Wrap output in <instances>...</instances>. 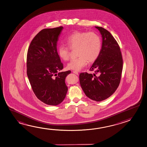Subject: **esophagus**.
<instances>
[{
  "label": "esophagus",
  "instance_id": "1",
  "mask_svg": "<svg viewBox=\"0 0 147 147\" xmlns=\"http://www.w3.org/2000/svg\"><path fill=\"white\" fill-rule=\"evenodd\" d=\"M72 72H73V73L75 74H76V75H78V74H79L78 72V71H73Z\"/></svg>",
  "mask_w": 147,
  "mask_h": 147
}]
</instances>
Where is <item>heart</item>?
<instances>
[{"instance_id":"1","label":"heart","mask_w":147,"mask_h":147,"mask_svg":"<svg viewBox=\"0 0 147 147\" xmlns=\"http://www.w3.org/2000/svg\"><path fill=\"white\" fill-rule=\"evenodd\" d=\"M68 47L76 49L78 57L71 60L67 65L68 69L79 71L87 63L93 62L99 56L101 50V41L99 36L93 32L75 31L66 40ZM57 53L64 61L69 59V48L64 45H60L57 48Z\"/></svg>"}]
</instances>
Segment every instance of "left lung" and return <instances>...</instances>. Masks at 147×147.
<instances>
[{
  "instance_id": "1",
  "label": "left lung",
  "mask_w": 147,
  "mask_h": 147,
  "mask_svg": "<svg viewBox=\"0 0 147 147\" xmlns=\"http://www.w3.org/2000/svg\"><path fill=\"white\" fill-rule=\"evenodd\" d=\"M102 37L99 56L90 67L95 74L81 73L80 83L90 99L101 101L113 95L119 85L122 70V55L119 46L111 33L103 28L95 27Z\"/></svg>"
}]
</instances>
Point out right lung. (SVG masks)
<instances>
[{
    "label": "right lung",
    "instance_id": "add662e5",
    "mask_svg": "<svg viewBox=\"0 0 147 147\" xmlns=\"http://www.w3.org/2000/svg\"><path fill=\"white\" fill-rule=\"evenodd\" d=\"M63 27L45 29L38 33L28 48L27 73L33 92L46 105L55 106L65 99L68 90L65 79L70 71H62L57 51Z\"/></svg>",
    "mask_w": 147,
    "mask_h": 147
}]
</instances>
